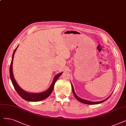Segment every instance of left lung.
Masks as SVG:
<instances>
[{
	"mask_svg": "<svg viewBox=\"0 0 126 126\" xmlns=\"http://www.w3.org/2000/svg\"><path fill=\"white\" fill-rule=\"evenodd\" d=\"M71 86H72V92L73 93V94L74 95V97H75V98H76L77 100H78L80 102H82L83 103H84V104H99V103H102L103 102H104L105 101H106V100L107 99H108L110 97L111 95V94H110V96L107 98V99H105V100H102V101H97V102H92V101H88V100H85V99H83L82 98H80L79 97L78 95L76 94H75V92H74V88H73V86L72 85V84L71 83Z\"/></svg>",
	"mask_w": 126,
	"mask_h": 126,
	"instance_id": "left-lung-1",
	"label": "left lung"
}]
</instances>
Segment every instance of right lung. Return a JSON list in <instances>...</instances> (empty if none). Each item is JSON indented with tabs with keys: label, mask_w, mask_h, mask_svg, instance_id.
<instances>
[{
	"label": "right lung",
	"mask_w": 126,
	"mask_h": 126,
	"mask_svg": "<svg viewBox=\"0 0 126 126\" xmlns=\"http://www.w3.org/2000/svg\"><path fill=\"white\" fill-rule=\"evenodd\" d=\"M18 47V46L16 47V49H15V50L13 52L10 67V77L11 82L12 83V84L13 85L15 89H16V90L20 96H21L24 100H26V101H28L37 102V101H42L43 100L46 99L52 93L55 83H56L58 78L62 75L63 72L59 73L55 75L54 78V79L53 80L52 83L51 85V86H50L49 87L47 90H46V91L43 92L42 93H31L25 92L24 90H23L19 86V85L17 84L16 79H15L14 78L13 74V69H12L13 60L14 58V55L15 52H16Z\"/></svg>",
	"instance_id": "add662e5"
}]
</instances>
